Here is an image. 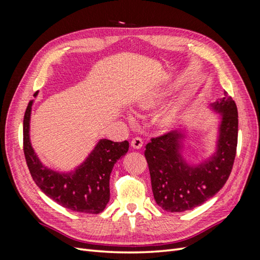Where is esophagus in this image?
Instances as JSON below:
<instances>
[{
	"mask_svg": "<svg viewBox=\"0 0 260 260\" xmlns=\"http://www.w3.org/2000/svg\"><path fill=\"white\" fill-rule=\"evenodd\" d=\"M131 146L136 149H140L143 146V141L140 137H136L131 140Z\"/></svg>",
	"mask_w": 260,
	"mask_h": 260,
	"instance_id": "obj_1",
	"label": "esophagus"
}]
</instances>
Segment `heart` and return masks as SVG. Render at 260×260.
I'll list each match as a JSON object with an SVG mask.
<instances>
[{
	"label": "heart",
	"instance_id": "b5f03b06",
	"mask_svg": "<svg viewBox=\"0 0 260 260\" xmlns=\"http://www.w3.org/2000/svg\"><path fill=\"white\" fill-rule=\"evenodd\" d=\"M154 102H147V103H144L142 104V106L145 108L147 107H151L153 106ZM177 118H178V112L177 109H171V111H168L165 114H162L160 117H159V124L161 125L162 128H169L171 127L172 124H174L176 121H177Z\"/></svg>",
	"mask_w": 260,
	"mask_h": 260
}]
</instances>
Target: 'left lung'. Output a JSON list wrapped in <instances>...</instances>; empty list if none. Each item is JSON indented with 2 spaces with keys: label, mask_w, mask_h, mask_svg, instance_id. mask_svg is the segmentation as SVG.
Listing matches in <instances>:
<instances>
[{
  "label": "left lung",
  "mask_w": 260,
  "mask_h": 260,
  "mask_svg": "<svg viewBox=\"0 0 260 260\" xmlns=\"http://www.w3.org/2000/svg\"><path fill=\"white\" fill-rule=\"evenodd\" d=\"M212 107L222 113V120L217 152L207 161L196 167L184 162L180 154L183 135L177 130L152 138L145 146L154 199L164 210L182 212L202 205L230 177L238 146V108L226 92Z\"/></svg>",
  "instance_id": "1"
}]
</instances>
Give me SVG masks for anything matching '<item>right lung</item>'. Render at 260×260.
<instances>
[{
    "label": "right lung",
    "mask_w": 260,
    "mask_h": 260,
    "mask_svg": "<svg viewBox=\"0 0 260 260\" xmlns=\"http://www.w3.org/2000/svg\"><path fill=\"white\" fill-rule=\"evenodd\" d=\"M32 103L31 100L23 117V154L36 184L62 207L85 214H100L106 207L111 195L109 176L115 162L128 152V141L101 140L74 174H58L44 167L31 147L29 120Z\"/></svg>",
    "instance_id": "obj_1"
}]
</instances>
